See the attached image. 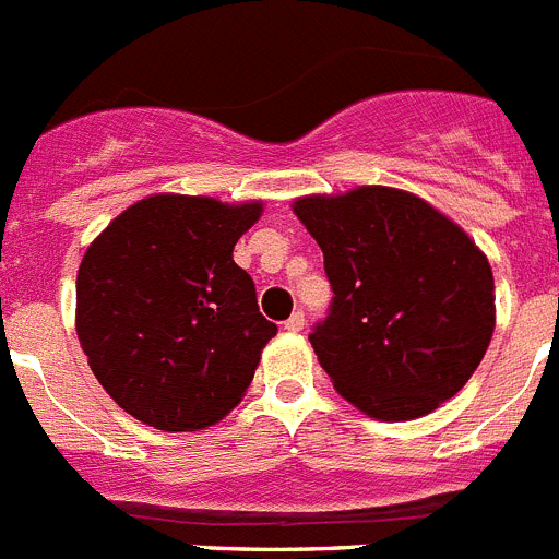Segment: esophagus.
I'll return each instance as SVG.
<instances>
[{"label": "esophagus", "instance_id": "1", "mask_svg": "<svg viewBox=\"0 0 559 559\" xmlns=\"http://www.w3.org/2000/svg\"><path fill=\"white\" fill-rule=\"evenodd\" d=\"M304 325H306V317H304V311H292L289 314V320H286L284 323V329L289 331V334H298V331H304Z\"/></svg>", "mask_w": 559, "mask_h": 559}]
</instances>
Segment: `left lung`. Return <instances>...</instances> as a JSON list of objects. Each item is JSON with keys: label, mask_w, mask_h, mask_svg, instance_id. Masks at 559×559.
I'll return each mask as SVG.
<instances>
[{"label": "left lung", "mask_w": 559, "mask_h": 559, "mask_svg": "<svg viewBox=\"0 0 559 559\" xmlns=\"http://www.w3.org/2000/svg\"><path fill=\"white\" fill-rule=\"evenodd\" d=\"M295 217L320 245L334 304L309 334L334 390L376 420H415L467 384L496 329L479 245L392 186L306 194Z\"/></svg>", "instance_id": "1"}]
</instances>
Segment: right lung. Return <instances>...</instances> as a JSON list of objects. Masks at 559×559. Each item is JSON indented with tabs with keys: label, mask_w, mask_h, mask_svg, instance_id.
Returning <instances> with one entry per match:
<instances>
[{
	"label": "right lung",
	"mask_w": 559,
	"mask_h": 559,
	"mask_svg": "<svg viewBox=\"0 0 559 559\" xmlns=\"http://www.w3.org/2000/svg\"><path fill=\"white\" fill-rule=\"evenodd\" d=\"M261 211V200L150 194L85 250L78 340L103 390L135 420L198 431L245 399L278 331L234 261Z\"/></svg>",
	"instance_id": "obj_1"
}]
</instances>
